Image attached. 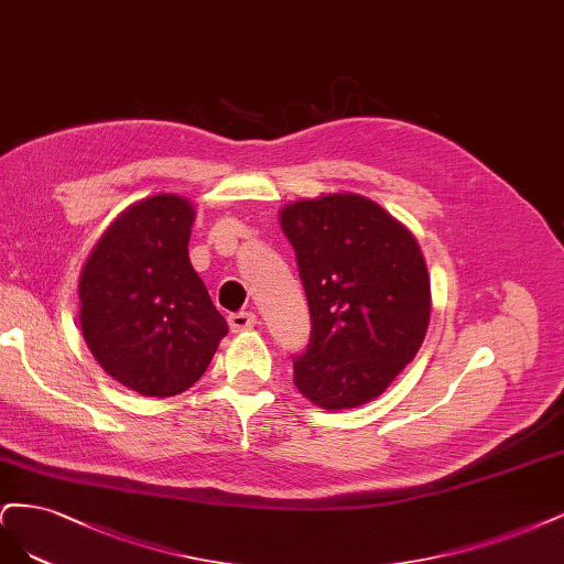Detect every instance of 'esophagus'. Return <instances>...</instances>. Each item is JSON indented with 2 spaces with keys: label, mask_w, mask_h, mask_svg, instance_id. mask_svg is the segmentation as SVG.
Instances as JSON below:
<instances>
[{
  "label": "esophagus",
  "mask_w": 564,
  "mask_h": 564,
  "mask_svg": "<svg viewBox=\"0 0 564 564\" xmlns=\"http://www.w3.org/2000/svg\"><path fill=\"white\" fill-rule=\"evenodd\" d=\"M258 323V316L250 312H241V314H231L229 316V328L231 333H243V330H252Z\"/></svg>",
  "instance_id": "obj_1"
}]
</instances>
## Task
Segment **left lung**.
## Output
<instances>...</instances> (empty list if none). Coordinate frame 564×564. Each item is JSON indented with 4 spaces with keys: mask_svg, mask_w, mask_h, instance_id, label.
<instances>
[{
    "mask_svg": "<svg viewBox=\"0 0 564 564\" xmlns=\"http://www.w3.org/2000/svg\"><path fill=\"white\" fill-rule=\"evenodd\" d=\"M312 314L295 387L323 410L375 401L420 351L431 279L414 234L368 196L333 192L279 213Z\"/></svg>",
    "mask_w": 564,
    "mask_h": 564,
    "instance_id": "8db88e82",
    "label": "left lung"
}]
</instances>
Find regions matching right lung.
I'll return each mask as SVG.
<instances>
[{
	"mask_svg": "<svg viewBox=\"0 0 564 564\" xmlns=\"http://www.w3.org/2000/svg\"><path fill=\"white\" fill-rule=\"evenodd\" d=\"M194 215L185 196L140 198L100 234L82 267L88 351L119 384L148 398L196 384L229 333L189 262Z\"/></svg>",
	"mask_w": 564,
	"mask_h": 564,
	"instance_id": "right-lung-1",
	"label": "right lung"
}]
</instances>
